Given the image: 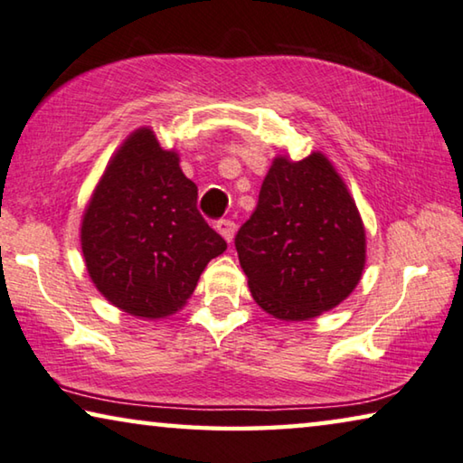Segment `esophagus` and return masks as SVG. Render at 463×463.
I'll return each mask as SVG.
<instances>
[{"mask_svg": "<svg viewBox=\"0 0 463 463\" xmlns=\"http://www.w3.org/2000/svg\"><path fill=\"white\" fill-rule=\"evenodd\" d=\"M215 230L222 233V238L230 244L233 240V233H236V223L230 222V219H222V222L215 223Z\"/></svg>", "mask_w": 463, "mask_h": 463, "instance_id": "obj_1", "label": "esophagus"}]
</instances>
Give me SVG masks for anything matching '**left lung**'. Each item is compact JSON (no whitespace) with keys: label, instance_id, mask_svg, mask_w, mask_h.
<instances>
[{"label":"left lung","instance_id":"1","mask_svg":"<svg viewBox=\"0 0 463 463\" xmlns=\"http://www.w3.org/2000/svg\"><path fill=\"white\" fill-rule=\"evenodd\" d=\"M236 250L254 301L277 320L303 322L330 312L359 285L365 225L322 151L293 162L277 156Z\"/></svg>","mask_w":463,"mask_h":463}]
</instances>
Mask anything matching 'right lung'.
Segmentation results:
<instances>
[{"label":"right lung","instance_id":"right-lung-1","mask_svg":"<svg viewBox=\"0 0 463 463\" xmlns=\"http://www.w3.org/2000/svg\"><path fill=\"white\" fill-rule=\"evenodd\" d=\"M196 184L154 128L120 143L81 219L88 275L112 306L143 320L176 314L225 240L196 209Z\"/></svg>","mask_w":463,"mask_h":463}]
</instances>
